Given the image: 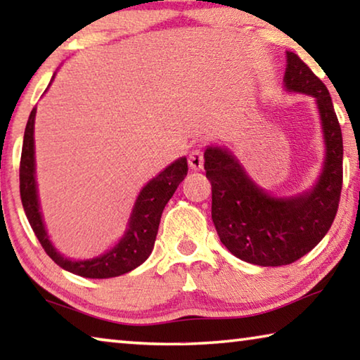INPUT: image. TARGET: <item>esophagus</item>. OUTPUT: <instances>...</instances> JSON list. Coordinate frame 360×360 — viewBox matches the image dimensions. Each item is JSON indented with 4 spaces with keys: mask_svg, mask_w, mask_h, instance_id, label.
Masks as SVG:
<instances>
[{
    "mask_svg": "<svg viewBox=\"0 0 360 360\" xmlns=\"http://www.w3.org/2000/svg\"><path fill=\"white\" fill-rule=\"evenodd\" d=\"M203 150L202 149H193L191 154H188V165L192 169L198 172V169H203Z\"/></svg>",
    "mask_w": 360,
    "mask_h": 360,
    "instance_id": "34e87169",
    "label": "esophagus"
}]
</instances>
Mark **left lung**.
<instances>
[{
    "mask_svg": "<svg viewBox=\"0 0 360 360\" xmlns=\"http://www.w3.org/2000/svg\"><path fill=\"white\" fill-rule=\"evenodd\" d=\"M284 84L318 101L327 157L311 192L273 198L248 178L230 152L219 148L205 152L219 238L236 257L260 266L289 265L311 251L332 227L343 187V138L326 84L294 52H288Z\"/></svg>",
    "mask_w": 360,
    "mask_h": 360,
    "instance_id": "1",
    "label": "left lung"
}]
</instances>
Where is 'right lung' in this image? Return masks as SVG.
Instances as JSON below:
<instances>
[{"instance_id": "obj_1", "label": "right lung", "mask_w": 360, "mask_h": 360, "mask_svg": "<svg viewBox=\"0 0 360 360\" xmlns=\"http://www.w3.org/2000/svg\"><path fill=\"white\" fill-rule=\"evenodd\" d=\"M34 115L36 108H33L32 114H30L25 127V135H23L19 169L20 198L28 222L32 225L42 249L57 265L65 268L66 271H71L84 278H114L129 273L133 268L141 265L149 257L152 248H154L158 224H160V217L163 210H165V205L173 197V193L176 192L182 179L187 176V158L176 160L168 168L163 169L160 174L155 176L154 179L148 182V186L139 193L135 208H133L130 227L127 230L124 238L119 241V245H115L111 251L103 254L101 257L92 260H68L63 255H60L51 245L41 219L34 182Z\"/></svg>"}]
</instances>
